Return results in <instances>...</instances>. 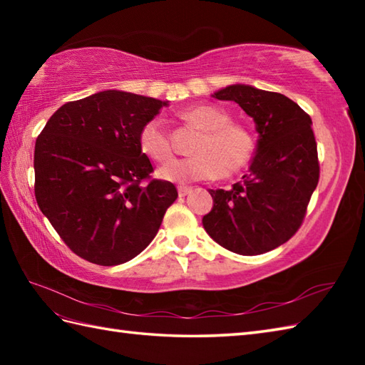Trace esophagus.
Instances as JSON below:
<instances>
[{
	"mask_svg": "<svg viewBox=\"0 0 365 365\" xmlns=\"http://www.w3.org/2000/svg\"><path fill=\"white\" fill-rule=\"evenodd\" d=\"M191 191H192L191 187H183V185H182V187H178V195H180V196H188Z\"/></svg>",
	"mask_w": 365,
	"mask_h": 365,
	"instance_id": "esophagus-1",
	"label": "esophagus"
}]
</instances>
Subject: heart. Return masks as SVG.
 Instances as JSON below:
<instances>
[{"label":"heart","mask_w":365,"mask_h":365,"mask_svg":"<svg viewBox=\"0 0 365 365\" xmlns=\"http://www.w3.org/2000/svg\"><path fill=\"white\" fill-rule=\"evenodd\" d=\"M185 123L200 131L191 147L192 157L174 160L158 174L169 182L185 183L230 177L247 166L254 157L255 139L242 123L232 122L230 114L215 105H192L178 113ZM139 147L150 160L165 163L174 157L173 136L161 119L147 120L139 131Z\"/></svg>","instance_id":"1"}]
</instances>
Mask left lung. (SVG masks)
Masks as SVG:
<instances>
[{
	"label": "left lung",
	"instance_id": "obj_1",
	"mask_svg": "<svg viewBox=\"0 0 365 365\" xmlns=\"http://www.w3.org/2000/svg\"><path fill=\"white\" fill-rule=\"evenodd\" d=\"M234 100L255 120L257 153L234 188L210 190L202 224L216 243L240 255H259L297 234L319 185L320 163L312 119L279 92L234 84L213 96Z\"/></svg>",
	"mask_w": 365,
	"mask_h": 365
}]
</instances>
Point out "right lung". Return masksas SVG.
<instances>
[{"instance_id": "obj_1", "label": "right lung", "mask_w": 365, "mask_h": 365, "mask_svg": "<svg viewBox=\"0 0 365 365\" xmlns=\"http://www.w3.org/2000/svg\"><path fill=\"white\" fill-rule=\"evenodd\" d=\"M166 102L105 91L63 105L37 136L34 195L63 242L111 267L143 252L178 197L152 178L139 131Z\"/></svg>"}]
</instances>
